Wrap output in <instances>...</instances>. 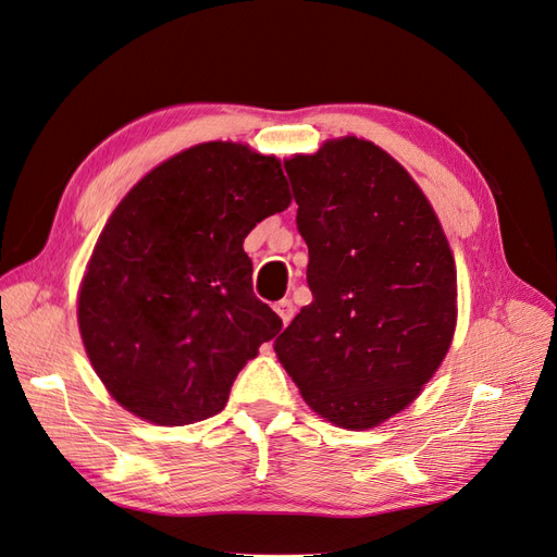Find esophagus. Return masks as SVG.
Listing matches in <instances>:
<instances>
[{
	"label": "esophagus",
	"mask_w": 557,
	"mask_h": 557,
	"mask_svg": "<svg viewBox=\"0 0 557 557\" xmlns=\"http://www.w3.org/2000/svg\"><path fill=\"white\" fill-rule=\"evenodd\" d=\"M274 311L281 315L283 325H288L290 320H293V315H295V307H293V301H290V299H281V301H276V305H274Z\"/></svg>",
	"instance_id": "34e87169"
}]
</instances>
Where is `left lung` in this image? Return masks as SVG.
Listing matches in <instances>:
<instances>
[{"label": "left lung", "instance_id": "obj_1", "mask_svg": "<svg viewBox=\"0 0 557 557\" xmlns=\"http://www.w3.org/2000/svg\"><path fill=\"white\" fill-rule=\"evenodd\" d=\"M313 295L274 350L309 407L344 430L399 413L440 369L458 278L440 218L372 141H325L285 160Z\"/></svg>", "mask_w": 557, "mask_h": 557}]
</instances>
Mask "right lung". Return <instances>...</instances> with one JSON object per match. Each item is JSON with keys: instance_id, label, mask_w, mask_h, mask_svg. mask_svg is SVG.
I'll return each mask as SVG.
<instances>
[{"instance_id": "1", "label": "right lung", "mask_w": 557, "mask_h": 557, "mask_svg": "<svg viewBox=\"0 0 557 557\" xmlns=\"http://www.w3.org/2000/svg\"><path fill=\"white\" fill-rule=\"evenodd\" d=\"M290 199L276 158L232 141L183 150L123 197L78 295L83 346L121 407L156 425L223 411L283 325L252 295L244 239Z\"/></svg>"}]
</instances>
